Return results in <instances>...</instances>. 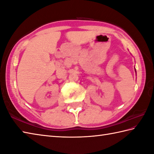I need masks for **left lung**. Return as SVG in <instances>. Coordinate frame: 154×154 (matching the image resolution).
<instances>
[{
	"instance_id": "obj_1",
	"label": "left lung",
	"mask_w": 154,
	"mask_h": 154,
	"mask_svg": "<svg viewBox=\"0 0 154 154\" xmlns=\"http://www.w3.org/2000/svg\"><path fill=\"white\" fill-rule=\"evenodd\" d=\"M135 72H136V71H135Z\"/></svg>"
}]
</instances>
